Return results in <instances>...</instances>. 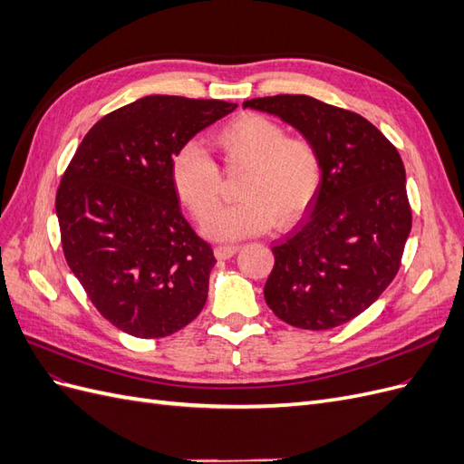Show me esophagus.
<instances>
[{"mask_svg":"<svg viewBox=\"0 0 464 464\" xmlns=\"http://www.w3.org/2000/svg\"><path fill=\"white\" fill-rule=\"evenodd\" d=\"M237 246H217L215 247V256H217V259H230L232 256H236L237 254Z\"/></svg>","mask_w":464,"mask_h":464,"instance_id":"34e87169","label":"esophagus"}]
</instances>
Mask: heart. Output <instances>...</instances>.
Returning a JSON list of instances; mask_svg holds the SVG:
<instances>
[{"label":"heart","instance_id":"heart-1","mask_svg":"<svg viewBox=\"0 0 464 464\" xmlns=\"http://www.w3.org/2000/svg\"><path fill=\"white\" fill-rule=\"evenodd\" d=\"M217 141L230 164L246 166L240 201L213 208L220 195V172L208 150L189 141L172 159V181L179 201L195 218H203V234L220 242L242 240L273 227H290L317 198L323 164L314 143L286 137L278 121L261 114H244L218 130Z\"/></svg>","mask_w":464,"mask_h":464}]
</instances>
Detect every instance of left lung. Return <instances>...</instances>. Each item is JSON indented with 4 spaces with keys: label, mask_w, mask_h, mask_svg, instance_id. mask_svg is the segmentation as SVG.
<instances>
[{
    "label": "left lung",
    "mask_w": 464,
    "mask_h": 464,
    "mask_svg": "<svg viewBox=\"0 0 464 464\" xmlns=\"http://www.w3.org/2000/svg\"><path fill=\"white\" fill-rule=\"evenodd\" d=\"M317 149L323 179L312 213L283 244L265 302L288 325L325 331L348 323L395 278L412 213L399 150L373 123L305 94L251 98Z\"/></svg>",
    "instance_id": "8db88e82"
}]
</instances>
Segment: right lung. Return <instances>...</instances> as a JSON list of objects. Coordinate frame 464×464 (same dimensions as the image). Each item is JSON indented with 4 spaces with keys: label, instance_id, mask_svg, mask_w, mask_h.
Wrapping results in <instances>:
<instances>
[{
    "label": "right lung",
    "instance_id": "add662e5",
    "mask_svg": "<svg viewBox=\"0 0 464 464\" xmlns=\"http://www.w3.org/2000/svg\"><path fill=\"white\" fill-rule=\"evenodd\" d=\"M152 94L110 111L82 139L55 195L63 256L98 312L137 339L186 327L217 259L181 215L172 159L236 110Z\"/></svg>",
    "mask_w": 464,
    "mask_h": 464
}]
</instances>
